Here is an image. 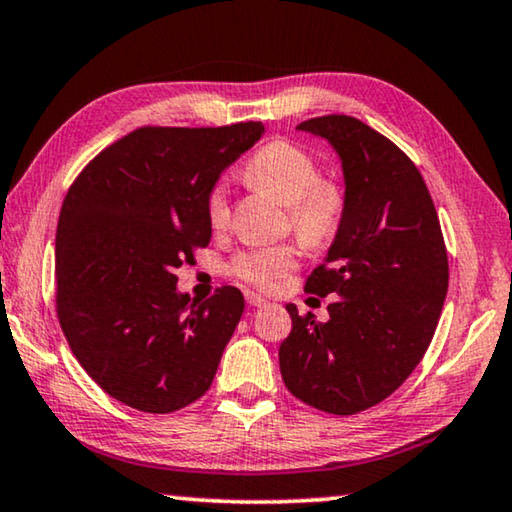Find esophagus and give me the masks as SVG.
Masks as SVG:
<instances>
[{
	"label": "esophagus",
	"mask_w": 512,
	"mask_h": 512,
	"mask_svg": "<svg viewBox=\"0 0 512 512\" xmlns=\"http://www.w3.org/2000/svg\"><path fill=\"white\" fill-rule=\"evenodd\" d=\"M244 298H247L249 307H265V305H268V298H263V295H258V293L247 291V293H244Z\"/></svg>",
	"instance_id": "34e87169"
}]
</instances>
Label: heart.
<instances>
[{
    "mask_svg": "<svg viewBox=\"0 0 512 512\" xmlns=\"http://www.w3.org/2000/svg\"><path fill=\"white\" fill-rule=\"evenodd\" d=\"M244 177L254 187L268 191L279 203L288 205V219L293 231L307 244L330 240L344 217V191L339 184L321 180L318 161L307 150L288 140H272L261 147L244 166ZM207 219L212 228L228 226L231 207L224 184H217L207 194ZM300 263L293 244H274L242 251L233 258L231 272L235 277L258 288L277 286L288 272Z\"/></svg>",
    "mask_w": 512,
    "mask_h": 512,
    "instance_id": "1",
    "label": "heart"
}]
</instances>
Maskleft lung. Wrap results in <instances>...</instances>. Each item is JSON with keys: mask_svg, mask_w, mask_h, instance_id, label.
Masks as SVG:
<instances>
[{"mask_svg": "<svg viewBox=\"0 0 512 512\" xmlns=\"http://www.w3.org/2000/svg\"><path fill=\"white\" fill-rule=\"evenodd\" d=\"M335 147L344 217L305 291L335 295L325 323L286 305L293 330L279 346L286 388L335 416L383 402L425 355L448 293L439 214L416 164L348 115L298 124Z\"/></svg>", "mask_w": 512, "mask_h": 512, "instance_id": "1", "label": "left lung"}]
</instances>
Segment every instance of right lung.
<instances>
[{
    "label": "right lung",
    "instance_id": "add662e5",
    "mask_svg": "<svg viewBox=\"0 0 512 512\" xmlns=\"http://www.w3.org/2000/svg\"><path fill=\"white\" fill-rule=\"evenodd\" d=\"M263 131L261 122L140 127L71 184L55 238L57 318L80 365L117 402L173 413L212 385L244 298L221 286L191 300L175 270L210 244L207 194Z\"/></svg>",
    "mask_w": 512,
    "mask_h": 512
}]
</instances>
